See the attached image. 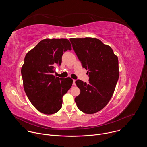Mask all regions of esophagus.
Wrapping results in <instances>:
<instances>
[{"instance_id": "34e87169", "label": "esophagus", "mask_w": 147, "mask_h": 147, "mask_svg": "<svg viewBox=\"0 0 147 147\" xmlns=\"http://www.w3.org/2000/svg\"><path fill=\"white\" fill-rule=\"evenodd\" d=\"M76 80H73V85L76 86Z\"/></svg>"}]
</instances>
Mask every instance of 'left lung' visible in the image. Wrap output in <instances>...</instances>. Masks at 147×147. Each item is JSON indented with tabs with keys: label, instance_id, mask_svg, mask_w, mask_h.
I'll use <instances>...</instances> for the list:
<instances>
[{
	"label": "left lung",
	"instance_id": "left-lung-1",
	"mask_svg": "<svg viewBox=\"0 0 147 147\" xmlns=\"http://www.w3.org/2000/svg\"><path fill=\"white\" fill-rule=\"evenodd\" d=\"M73 48L83 68L88 70L89 82L76 81L80 94L74 100L82 112L93 114L109 102L119 77L117 56L111 47L98 39L70 38Z\"/></svg>",
	"mask_w": 147,
	"mask_h": 147
}]
</instances>
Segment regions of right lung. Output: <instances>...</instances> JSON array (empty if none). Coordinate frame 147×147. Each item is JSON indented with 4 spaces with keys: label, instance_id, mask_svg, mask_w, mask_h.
<instances>
[{
    "label": "right lung",
    "instance_id": "obj_1",
    "mask_svg": "<svg viewBox=\"0 0 147 147\" xmlns=\"http://www.w3.org/2000/svg\"><path fill=\"white\" fill-rule=\"evenodd\" d=\"M68 49L71 50V45L67 39H45L26 55L22 67L24 89L32 105L41 113L57 112L62 106L63 96L73 84L70 77L53 75Z\"/></svg>",
    "mask_w": 147,
    "mask_h": 147
}]
</instances>
